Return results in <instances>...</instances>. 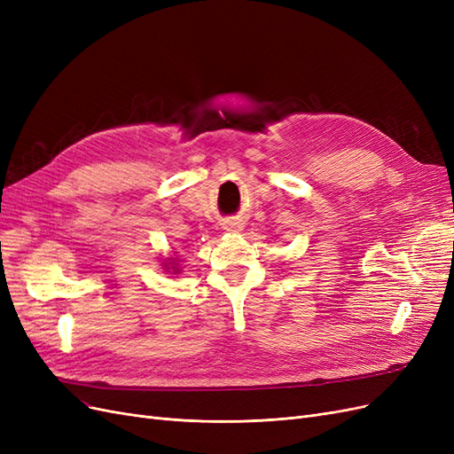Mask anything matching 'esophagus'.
<instances>
[{
	"label": "esophagus",
	"mask_w": 454,
	"mask_h": 454,
	"mask_svg": "<svg viewBox=\"0 0 454 454\" xmlns=\"http://www.w3.org/2000/svg\"><path fill=\"white\" fill-rule=\"evenodd\" d=\"M225 229H229V231H234V229H239V227H237V223H229Z\"/></svg>",
	"instance_id": "obj_1"
}]
</instances>
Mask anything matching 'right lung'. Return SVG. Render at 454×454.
<instances>
[{"label": "right lung", "mask_w": 454, "mask_h": 454, "mask_svg": "<svg viewBox=\"0 0 454 454\" xmlns=\"http://www.w3.org/2000/svg\"><path fill=\"white\" fill-rule=\"evenodd\" d=\"M173 269H175V267H173Z\"/></svg>", "instance_id": "obj_1"}]
</instances>
